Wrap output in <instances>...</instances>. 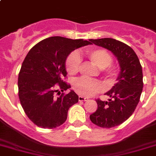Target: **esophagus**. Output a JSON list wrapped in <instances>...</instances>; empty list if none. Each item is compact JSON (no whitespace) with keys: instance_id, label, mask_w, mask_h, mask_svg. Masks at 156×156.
Listing matches in <instances>:
<instances>
[{"instance_id":"1","label":"esophagus","mask_w":156,"mask_h":156,"mask_svg":"<svg viewBox=\"0 0 156 156\" xmlns=\"http://www.w3.org/2000/svg\"><path fill=\"white\" fill-rule=\"evenodd\" d=\"M78 100H79V101H86L88 100V98H85V97H83L81 96V95H80L79 97H78Z\"/></svg>"}]
</instances>
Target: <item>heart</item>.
Returning <instances> with one entry per match:
<instances>
[{"mask_svg":"<svg viewBox=\"0 0 156 156\" xmlns=\"http://www.w3.org/2000/svg\"><path fill=\"white\" fill-rule=\"evenodd\" d=\"M84 55L93 65L100 69L101 74L108 79H112L116 74V68L112 64V55L104 49L90 48L84 51ZM80 69V58L75 53L68 56L66 61V69L69 75H76ZM72 87L79 94L90 97L102 91L103 84L99 81H88L84 78L75 80Z\"/></svg>","mask_w":156,"mask_h":156,"instance_id":"1","label":"heart"}]
</instances>
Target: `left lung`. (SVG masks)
<instances>
[{"instance_id":"8db88e82","label":"left lung","mask_w":156,"mask_h":156,"mask_svg":"<svg viewBox=\"0 0 156 156\" xmlns=\"http://www.w3.org/2000/svg\"><path fill=\"white\" fill-rule=\"evenodd\" d=\"M89 41L111 51L120 63L118 81L105 94L111 98L108 101L97 99L98 109L90 115L94 124L103 128L114 127L129 118L140 101L143 87L141 64L133 49L122 42L111 38Z\"/></svg>"}]
</instances>
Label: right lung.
Here are the masks:
<instances>
[{
    "label": "right lung",
    "instance_id": "add662e5",
    "mask_svg": "<svg viewBox=\"0 0 156 156\" xmlns=\"http://www.w3.org/2000/svg\"><path fill=\"white\" fill-rule=\"evenodd\" d=\"M90 44L83 40L62 36L46 38L27 53L18 75V95L28 118L41 128L54 129L66 122L69 107L78 101L66 78V60L75 49Z\"/></svg>",
    "mask_w": 156,
    "mask_h": 156
}]
</instances>
